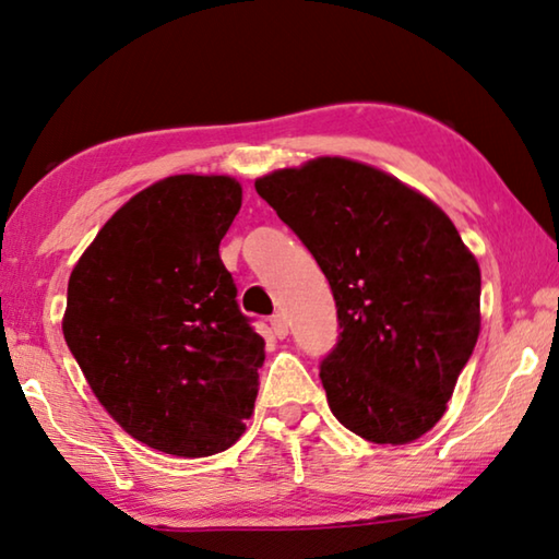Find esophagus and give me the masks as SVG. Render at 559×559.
I'll return each instance as SVG.
<instances>
[{
    "label": "esophagus",
    "mask_w": 559,
    "mask_h": 559,
    "mask_svg": "<svg viewBox=\"0 0 559 559\" xmlns=\"http://www.w3.org/2000/svg\"><path fill=\"white\" fill-rule=\"evenodd\" d=\"M271 330H273V335H276L278 340H283L288 335V320H286V316H281V313H276L271 318Z\"/></svg>",
    "instance_id": "1"
}]
</instances>
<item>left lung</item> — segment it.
<instances>
[{"mask_svg":"<svg viewBox=\"0 0 559 559\" xmlns=\"http://www.w3.org/2000/svg\"><path fill=\"white\" fill-rule=\"evenodd\" d=\"M313 253L343 333L320 362L330 412L357 437L409 443L437 424L476 347L480 269L427 197L370 165L318 157L257 179Z\"/></svg>","mask_w":559,"mask_h":559,"instance_id":"1","label":"left lung"}]
</instances>
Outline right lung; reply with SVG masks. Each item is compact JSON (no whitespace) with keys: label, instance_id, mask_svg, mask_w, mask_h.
<instances>
[{"label":"right lung","instance_id":"1","mask_svg":"<svg viewBox=\"0 0 559 559\" xmlns=\"http://www.w3.org/2000/svg\"><path fill=\"white\" fill-rule=\"evenodd\" d=\"M241 210L224 175H175L132 197L69 278L63 337L132 439L182 459L241 437L266 359L219 243Z\"/></svg>","mask_w":559,"mask_h":559}]
</instances>
